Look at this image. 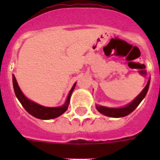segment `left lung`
<instances>
[{
  "mask_svg": "<svg viewBox=\"0 0 160 160\" xmlns=\"http://www.w3.org/2000/svg\"><path fill=\"white\" fill-rule=\"evenodd\" d=\"M149 83H150V79L147 83L146 86L144 88V90L139 93V95L125 106L120 107V108H109V107L96 105L95 107H96L98 111L105 116L113 117V118H120V117L126 116V115L130 114L131 112L134 111V109H136V107L140 104L142 100H144V98L145 97V95L148 92V90H149Z\"/></svg>",
  "mask_w": 160,
  "mask_h": 160,
  "instance_id": "obj_1",
  "label": "left lung"
}]
</instances>
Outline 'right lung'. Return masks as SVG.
Returning a JSON list of instances; mask_svg holds the SVG:
<instances>
[{
	"label": "right lung",
	"instance_id": "right-lung-1",
	"mask_svg": "<svg viewBox=\"0 0 160 160\" xmlns=\"http://www.w3.org/2000/svg\"><path fill=\"white\" fill-rule=\"evenodd\" d=\"M12 80H13L14 91H15L16 96L19 100V101L21 102L22 106L32 116L41 119H55V118H57L62 114H64L67 110L69 104H70V96H71V94H72L73 90L75 87V85H76V83L74 84L71 90L69 92V95H68L64 105L59 107H46L29 100L28 98L25 96V95L22 93L21 90L19 87L18 83L16 81V79L14 75H12Z\"/></svg>",
	"mask_w": 160,
	"mask_h": 160
}]
</instances>
